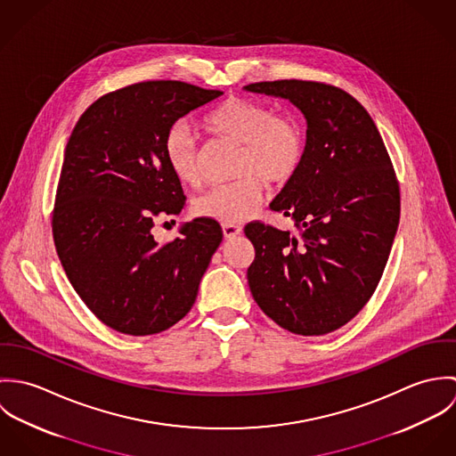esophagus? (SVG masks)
<instances>
[{
    "instance_id": "34e87169",
    "label": "esophagus",
    "mask_w": 456,
    "mask_h": 456,
    "mask_svg": "<svg viewBox=\"0 0 456 456\" xmlns=\"http://www.w3.org/2000/svg\"><path fill=\"white\" fill-rule=\"evenodd\" d=\"M223 233H224V239H235L242 233V228L233 223H223Z\"/></svg>"
}]
</instances>
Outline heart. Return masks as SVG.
Returning a JSON list of instances; mask_svg holds the SVG:
<instances>
[{
	"instance_id": "obj_1",
	"label": "heart",
	"mask_w": 456,
	"mask_h": 456,
	"mask_svg": "<svg viewBox=\"0 0 456 456\" xmlns=\"http://www.w3.org/2000/svg\"><path fill=\"white\" fill-rule=\"evenodd\" d=\"M205 128L235 143H242L237 159L240 179L217 184L198 195L193 212L221 223H240L260 205L263 181L270 186L289 183L305 156V136L293 118H277L272 109L246 98H228L205 118ZM165 158L174 175L198 186L200 142L186 123H177L165 136Z\"/></svg>"
}]
</instances>
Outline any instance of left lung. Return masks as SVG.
<instances>
[{"instance_id": "8db88e82", "label": "left lung", "mask_w": 456, "mask_h": 456, "mask_svg": "<svg viewBox=\"0 0 456 456\" xmlns=\"http://www.w3.org/2000/svg\"><path fill=\"white\" fill-rule=\"evenodd\" d=\"M244 89L289 100L307 121L302 167L270 203L298 233L244 228L256 251L249 288L284 330L325 335L363 309L390 256L400 219L390 156L369 112L335 86L293 78Z\"/></svg>"}]
</instances>
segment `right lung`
Returning <instances> with one entry per match:
<instances>
[{
    "label": "right lung",
    "instance_id": "1",
    "mask_svg": "<svg viewBox=\"0 0 456 456\" xmlns=\"http://www.w3.org/2000/svg\"><path fill=\"white\" fill-rule=\"evenodd\" d=\"M221 94L179 80L138 82L96 100L69 134L53 214L56 251L82 302L121 333L181 322L223 240L207 217L184 223L167 244L151 232L186 203L165 158L167 133Z\"/></svg>",
    "mask_w": 456,
    "mask_h": 456
}]
</instances>
